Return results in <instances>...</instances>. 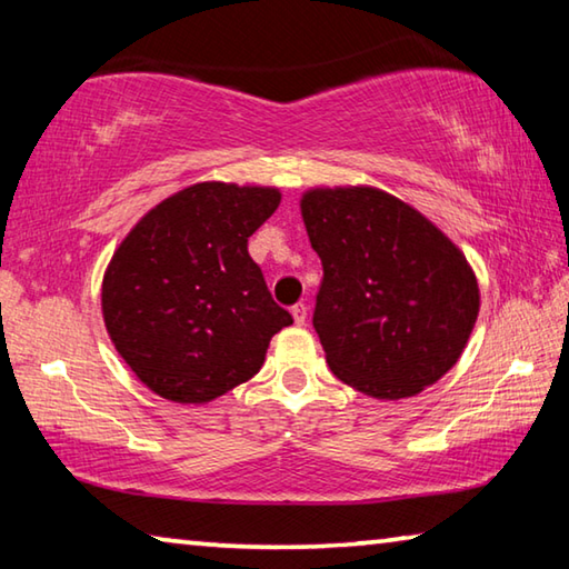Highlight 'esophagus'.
Masks as SVG:
<instances>
[{"label": "esophagus", "instance_id": "1", "mask_svg": "<svg viewBox=\"0 0 569 569\" xmlns=\"http://www.w3.org/2000/svg\"><path fill=\"white\" fill-rule=\"evenodd\" d=\"M291 316H293L296 326H303L306 319H308V308H306V303H296V306L291 308Z\"/></svg>", "mask_w": 569, "mask_h": 569}]
</instances>
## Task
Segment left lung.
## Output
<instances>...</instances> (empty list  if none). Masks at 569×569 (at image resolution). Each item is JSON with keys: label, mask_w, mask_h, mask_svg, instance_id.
Instances as JSON below:
<instances>
[{"label": "left lung", "mask_w": 569, "mask_h": 569, "mask_svg": "<svg viewBox=\"0 0 569 569\" xmlns=\"http://www.w3.org/2000/svg\"><path fill=\"white\" fill-rule=\"evenodd\" d=\"M301 216L323 266L313 329L336 377L387 401L437 383L479 313L465 253L379 188L306 190Z\"/></svg>", "instance_id": "8db88e82"}]
</instances>
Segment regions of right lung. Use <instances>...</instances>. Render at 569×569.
I'll return each mask as SVG.
<instances>
[{
    "label": "right lung",
    "instance_id": "right-lung-1",
    "mask_svg": "<svg viewBox=\"0 0 569 569\" xmlns=\"http://www.w3.org/2000/svg\"><path fill=\"white\" fill-rule=\"evenodd\" d=\"M281 190L196 182L142 216L102 278L114 349L150 391L208 403L253 379L293 319L248 256Z\"/></svg>",
    "mask_w": 569,
    "mask_h": 569
}]
</instances>
